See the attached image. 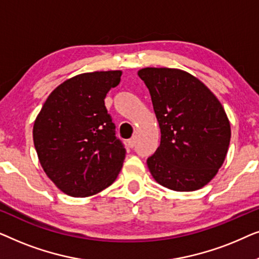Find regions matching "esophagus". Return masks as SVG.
I'll return each mask as SVG.
<instances>
[{"mask_svg":"<svg viewBox=\"0 0 259 259\" xmlns=\"http://www.w3.org/2000/svg\"><path fill=\"white\" fill-rule=\"evenodd\" d=\"M136 138H131V139L127 141V144H128V147H131V148H133L134 146H136Z\"/></svg>","mask_w":259,"mask_h":259,"instance_id":"1","label":"esophagus"}]
</instances>
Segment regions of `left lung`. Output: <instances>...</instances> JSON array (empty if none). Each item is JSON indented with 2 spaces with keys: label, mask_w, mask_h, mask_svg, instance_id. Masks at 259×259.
Masks as SVG:
<instances>
[{
  "label": "left lung",
  "mask_w": 259,
  "mask_h": 259,
  "mask_svg": "<svg viewBox=\"0 0 259 259\" xmlns=\"http://www.w3.org/2000/svg\"><path fill=\"white\" fill-rule=\"evenodd\" d=\"M138 75L151 94L160 146L147 159L155 182L190 192L217 175L228 153L231 128L223 106L205 84L175 68H143Z\"/></svg>",
  "instance_id": "8db88e82"
}]
</instances>
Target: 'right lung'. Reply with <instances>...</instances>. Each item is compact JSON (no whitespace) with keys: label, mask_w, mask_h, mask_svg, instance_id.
Instances as JSON below:
<instances>
[{"label":"right lung","mask_w":259,"mask_h":259,"mask_svg":"<svg viewBox=\"0 0 259 259\" xmlns=\"http://www.w3.org/2000/svg\"><path fill=\"white\" fill-rule=\"evenodd\" d=\"M121 72L83 73L52 92L34 122L33 139L48 178L72 197L93 196L112 185L126 150L105 106Z\"/></svg>","instance_id":"add662e5"}]
</instances>
